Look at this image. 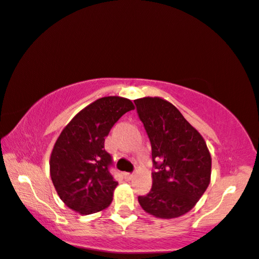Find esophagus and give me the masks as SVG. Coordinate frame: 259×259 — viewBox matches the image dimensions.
Masks as SVG:
<instances>
[{
  "label": "esophagus",
  "instance_id": "1",
  "mask_svg": "<svg viewBox=\"0 0 259 259\" xmlns=\"http://www.w3.org/2000/svg\"><path fill=\"white\" fill-rule=\"evenodd\" d=\"M124 177H125V180L130 181V180H133V179H134V175H133V174L126 172V174H124Z\"/></svg>",
  "mask_w": 259,
  "mask_h": 259
}]
</instances>
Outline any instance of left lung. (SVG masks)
Listing matches in <instances>:
<instances>
[{
    "instance_id": "8db88e82",
    "label": "left lung",
    "mask_w": 259,
    "mask_h": 259,
    "mask_svg": "<svg viewBox=\"0 0 259 259\" xmlns=\"http://www.w3.org/2000/svg\"><path fill=\"white\" fill-rule=\"evenodd\" d=\"M136 110L152 146L153 185L139 202L158 219H177L191 211L211 180V154L200 133L171 102L136 99Z\"/></svg>"
}]
</instances>
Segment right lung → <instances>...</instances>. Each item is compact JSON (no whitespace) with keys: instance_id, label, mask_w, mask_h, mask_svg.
Returning <instances> with one entry per match:
<instances>
[{"instance_id":"obj_1","label":"right lung","mask_w":259,"mask_h":259,"mask_svg":"<svg viewBox=\"0 0 259 259\" xmlns=\"http://www.w3.org/2000/svg\"><path fill=\"white\" fill-rule=\"evenodd\" d=\"M135 106L129 99L105 96L84 107L64 127L53 147L49 167L53 185L67 207L80 214L110 206L118 183L111 175L112 159L105 138Z\"/></svg>"}]
</instances>
